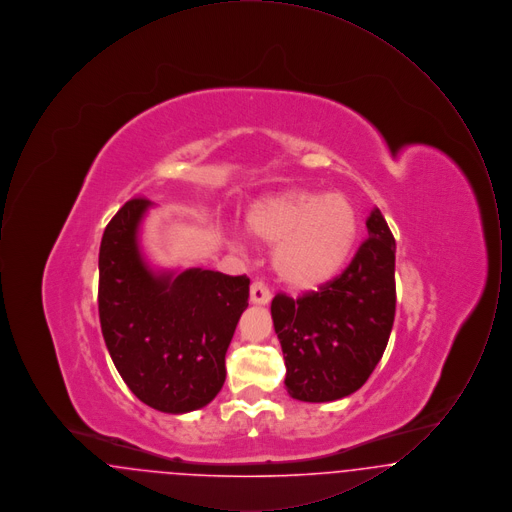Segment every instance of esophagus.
Listing matches in <instances>:
<instances>
[{
    "instance_id": "1",
    "label": "esophagus",
    "mask_w": 512,
    "mask_h": 512,
    "mask_svg": "<svg viewBox=\"0 0 512 512\" xmlns=\"http://www.w3.org/2000/svg\"><path fill=\"white\" fill-rule=\"evenodd\" d=\"M270 290L263 282H253L251 284V290H249V299L253 305H268L270 301Z\"/></svg>"
}]
</instances>
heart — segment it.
<instances>
[{
    "mask_svg": "<svg viewBox=\"0 0 512 512\" xmlns=\"http://www.w3.org/2000/svg\"><path fill=\"white\" fill-rule=\"evenodd\" d=\"M251 238L272 249L278 278L295 290H315L334 280L353 255L359 215L347 195L286 190L257 199L245 213ZM232 242L244 244L238 232Z\"/></svg>",
    "mask_w": 512,
    "mask_h": 512,
    "instance_id": "b5f03b06",
    "label": "heart"
}]
</instances>
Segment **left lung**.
I'll return each instance as SVG.
<instances>
[{
	"label": "left lung",
	"instance_id": "obj_1",
	"mask_svg": "<svg viewBox=\"0 0 512 512\" xmlns=\"http://www.w3.org/2000/svg\"><path fill=\"white\" fill-rule=\"evenodd\" d=\"M351 265L318 292L278 293L270 315L293 399L326 403L359 390L380 363L395 317V240L380 209Z\"/></svg>",
	"mask_w": 512,
	"mask_h": 512
}]
</instances>
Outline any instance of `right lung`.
Wrapping results in <instances>:
<instances>
[{
  "label": "right lung",
  "mask_w": 512,
  "mask_h": 512,
  "mask_svg": "<svg viewBox=\"0 0 512 512\" xmlns=\"http://www.w3.org/2000/svg\"><path fill=\"white\" fill-rule=\"evenodd\" d=\"M151 201H126L99 247V322L124 384L147 407L184 414L219 393L224 357L247 309L249 278L153 268L140 228Z\"/></svg>",
  "instance_id": "add662e5"
}]
</instances>
